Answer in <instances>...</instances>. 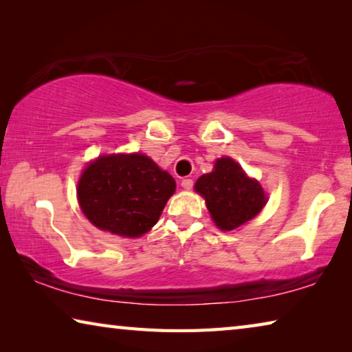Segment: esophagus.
I'll return each instance as SVG.
<instances>
[{
	"instance_id": "obj_1",
	"label": "esophagus",
	"mask_w": 352,
	"mask_h": 352,
	"mask_svg": "<svg viewBox=\"0 0 352 352\" xmlns=\"http://www.w3.org/2000/svg\"><path fill=\"white\" fill-rule=\"evenodd\" d=\"M181 186H182V188L184 190H192V187H193V181L192 179H182V182H181Z\"/></svg>"
}]
</instances>
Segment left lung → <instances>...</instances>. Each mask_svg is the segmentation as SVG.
Wrapping results in <instances>:
<instances>
[{
	"label": "left lung",
	"mask_w": 352,
	"mask_h": 352,
	"mask_svg": "<svg viewBox=\"0 0 352 352\" xmlns=\"http://www.w3.org/2000/svg\"><path fill=\"white\" fill-rule=\"evenodd\" d=\"M195 190L206 199L213 223L224 232L249 223L267 202L261 184L230 157L218 159L213 171L196 181Z\"/></svg>",
	"instance_id": "8db88e82"
}]
</instances>
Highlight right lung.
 Returning <instances> with one entry per match:
<instances>
[{
  "mask_svg": "<svg viewBox=\"0 0 352 352\" xmlns=\"http://www.w3.org/2000/svg\"><path fill=\"white\" fill-rule=\"evenodd\" d=\"M176 182L145 154H107L80 176V208L97 229L138 238L157 223Z\"/></svg>",
  "mask_w": 352,
  "mask_h": 352,
  "instance_id": "right-lung-1",
  "label": "right lung"
}]
</instances>
